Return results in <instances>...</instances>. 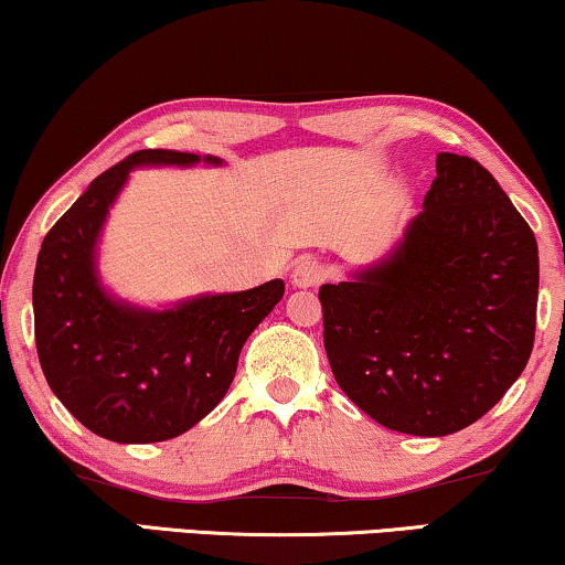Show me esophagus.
Wrapping results in <instances>:
<instances>
[{"mask_svg": "<svg viewBox=\"0 0 565 565\" xmlns=\"http://www.w3.org/2000/svg\"><path fill=\"white\" fill-rule=\"evenodd\" d=\"M324 279V266L319 264L317 258H299L291 268V284L299 286V289H309V286H317Z\"/></svg>", "mask_w": 565, "mask_h": 565, "instance_id": "esophagus-1", "label": "esophagus"}]
</instances>
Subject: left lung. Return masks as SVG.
Here are the masks:
<instances>
[{
  "instance_id": "obj_1",
  "label": "left lung",
  "mask_w": 565,
  "mask_h": 565,
  "mask_svg": "<svg viewBox=\"0 0 565 565\" xmlns=\"http://www.w3.org/2000/svg\"><path fill=\"white\" fill-rule=\"evenodd\" d=\"M319 301L327 360L358 408L401 434L461 431L533 352L535 235L477 159L441 151L398 246Z\"/></svg>"
}]
</instances>
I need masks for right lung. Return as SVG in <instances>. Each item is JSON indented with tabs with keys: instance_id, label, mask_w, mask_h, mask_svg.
Segmentation results:
<instances>
[{
	"instance_id": "add662e5",
	"label": "right lung",
	"mask_w": 565,
	"mask_h": 565,
	"mask_svg": "<svg viewBox=\"0 0 565 565\" xmlns=\"http://www.w3.org/2000/svg\"><path fill=\"white\" fill-rule=\"evenodd\" d=\"M223 164L141 149L98 174L42 241L32 281L35 344L50 391L90 431L119 444L174 439L228 393L250 332L284 297L274 279L141 309L104 289L96 268L108 207L137 167Z\"/></svg>"
}]
</instances>
